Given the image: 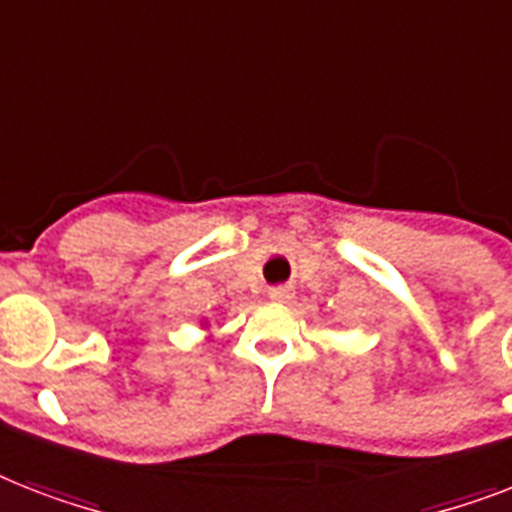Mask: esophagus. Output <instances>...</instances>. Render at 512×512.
Segmentation results:
<instances>
[{"label":"esophagus","mask_w":512,"mask_h":512,"mask_svg":"<svg viewBox=\"0 0 512 512\" xmlns=\"http://www.w3.org/2000/svg\"><path fill=\"white\" fill-rule=\"evenodd\" d=\"M268 297L276 300V303H287L289 297H292V289L289 287H271L268 289Z\"/></svg>","instance_id":"obj_1"}]
</instances>
